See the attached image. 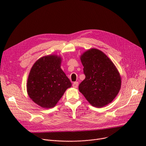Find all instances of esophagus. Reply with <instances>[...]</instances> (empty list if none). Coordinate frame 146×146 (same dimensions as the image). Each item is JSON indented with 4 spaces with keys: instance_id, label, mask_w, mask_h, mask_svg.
I'll return each instance as SVG.
<instances>
[{
    "instance_id": "obj_1",
    "label": "esophagus",
    "mask_w": 146,
    "mask_h": 146,
    "mask_svg": "<svg viewBox=\"0 0 146 146\" xmlns=\"http://www.w3.org/2000/svg\"><path fill=\"white\" fill-rule=\"evenodd\" d=\"M78 85H79V83L78 82H76L73 84V87L74 88H77L78 87Z\"/></svg>"
}]
</instances>
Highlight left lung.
Returning a JSON list of instances; mask_svg holds the SVG:
<instances>
[{"label":"left lung","mask_w":146,"mask_h":146,"mask_svg":"<svg viewBox=\"0 0 146 146\" xmlns=\"http://www.w3.org/2000/svg\"><path fill=\"white\" fill-rule=\"evenodd\" d=\"M85 74L79 90L90 105L102 108L112 102L119 93L121 78L116 66L105 53L90 48L80 55Z\"/></svg>","instance_id":"8db88e82"}]
</instances>
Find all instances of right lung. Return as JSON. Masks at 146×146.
<instances>
[{
    "label": "right lung",
    "instance_id": "add662e5",
    "mask_svg": "<svg viewBox=\"0 0 146 146\" xmlns=\"http://www.w3.org/2000/svg\"><path fill=\"white\" fill-rule=\"evenodd\" d=\"M62 58L50 54L37 60L31 68L27 90L29 97L36 104L44 108L55 106L72 86V83L61 68Z\"/></svg>",
    "mask_w": 146,
    "mask_h": 146
}]
</instances>
